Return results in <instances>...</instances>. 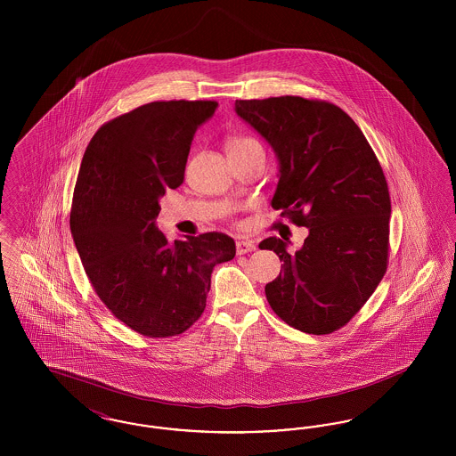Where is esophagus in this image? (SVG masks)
<instances>
[{
  "mask_svg": "<svg viewBox=\"0 0 456 456\" xmlns=\"http://www.w3.org/2000/svg\"><path fill=\"white\" fill-rule=\"evenodd\" d=\"M256 249V244L253 240H248V239H239L236 242V253L238 255H246V253H251Z\"/></svg>",
  "mask_w": 456,
  "mask_h": 456,
  "instance_id": "esophagus-1",
  "label": "esophagus"
}]
</instances>
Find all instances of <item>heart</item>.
Returning a JSON list of instances; mask_svg holds the SVG:
<instances>
[{
  "label": "heart",
  "mask_w": 456,
  "mask_h": 456,
  "mask_svg": "<svg viewBox=\"0 0 456 456\" xmlns=\"http://www.w3.org/2000/svg\"><path fill=\"white\" fill-rule=\"evenodd\" d=\"M249 143H255V140L249 138V136H242V134H232L225 140V151L234 152V151H239V149H242Z\"/></svg>",
  "instance_id": "obj_1"
}]
</instances>
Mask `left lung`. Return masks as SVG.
I'll use <instances>...</instances> for the list:
<instances>
[{"instance_id":"obj_1","label":"left lung","mask_w":456,"mask_h":456,"mask_svg":"<svg viewBox=\"0 0 456 456\" xmlns=\"http://www.w3.org/2000/svg\"><path fill=\"white\" fill-rule=\"evenodd\" d=\"M236 112L272 145L279 184L272 207L309 229L303 248L261 240L283 261L265 294L275 314L304 333L347 325L388 266L391 201L379 160L335 104L296 95L236 101Z\"/></svg>"}]
</instances>
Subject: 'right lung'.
Masks as SVG:
<instances>
[{
    "label": "right lung",
    "mask_w": 456,
    "mask_h": 456,
    "mask_svg": "<svg viewBox=\"0 0 456 456\" xmlns=\"http://www.w3.org/2000/svg\"><path fill=\"white\" fill-rule=\"evenodd\" d=\"M216 101L133 109L92 136L77 177L69 227L95 294L136 333L166 338L201 316L214 266L236 256L222 232L169 242L159 200L184 179L191 142Z\"/></svg>",
    "instance_id": "obj_1"
}]
</instances>
